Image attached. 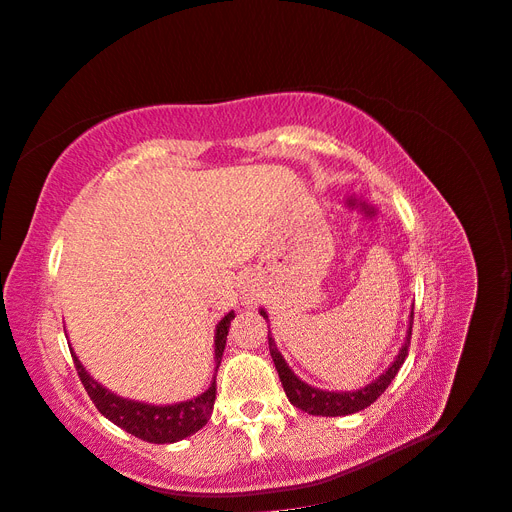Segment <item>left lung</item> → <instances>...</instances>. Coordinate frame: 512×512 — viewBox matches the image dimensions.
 Here are the masks:
<instances>
[{
	"instance_id": "8db88e82",
	"label": "left lung",
	"mask_w": 512,
	"mask_h": 512,
	"mask_svg": "<svg viewBox=\"0 0 512 512\" xmlns=\"http://www.w3.org/2000/svg\"><path fill=\"white\" fill-rule=\"evenodd\" d=\"M261 315H264V319H268L264 309H261ZM412 326H414V311L410 313V328H407L405 343L399 349V356L394 358V362L375 379V382L354 392H326V390H317L309 384H304L302 379H298L294 371L287 367V362L281 356L279 349H276V343L272 341L270 332H268V345H270V356L274 360V367L279 371L283 390L287 394V399L291 401V405L313 416H347V414H356L364 410V407H369L373 401H377V397H382L384 390L390 386L394 375L399 373L401 364L405 362L407 352H410Z\"/></svg>"
}]
</instances>
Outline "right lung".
Listing matches in <instances>:
<instances>
[{
	"label": "right lung",
	"mask_w": 512,
	"mask_h": 512,
	"mask_svg": "<svg viewBox=\"0 0 512 512\" xmlns=\"http://www.w3.org/2000/svg\"><path fill=\"white\" fill-rule=\"evenodd\" d=\"M236 317L227 313L216 326V337H214V362H216V371L221 367V358L225 352V343H227V332L231 319ZM72 354V360H75V369L79 373L81 384L85 392L90 394L92 403L96 405V410L109 418L113 425H118L120 429L128 431L130 435L139 437L143 442L150 444H173L180 442L184 437L197 433L208 425V420L214 410V399H216V382L212 386L199 394V397L191 401H182L175 405H148V403H139V401H128L118 397V394L109 392L107 388H102L94 377L87 375L83 369V364L79 358Z\"/></svg>",
	"instance_id": "obj_1"
}]
</instances>
